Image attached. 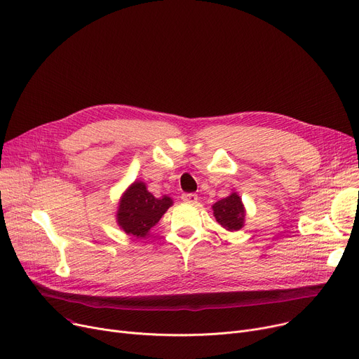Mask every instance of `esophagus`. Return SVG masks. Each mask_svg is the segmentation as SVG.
<instances>
[{
    "instance_id": "34e87169",
    "label": "esophagus",
    "mask_w": 359,
    "mask_h": 359,
    "mask_svg": "<svg viewBox=\"0 0 359 359\" xmlns=\"http://www.w3.org/2000/svg\"><path fill=\"white\" fill-rule=\"evenodd\" d=\"M182 201L185 203H189V204H196L198 201V197L197 194H193V193H188V194H182Z\"/></svg>"
}]
</instances>
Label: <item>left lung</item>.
I'll use <instances>...</instances> for the list:
<instances>
[{
	"label": "left lung",
	"mask_w": 359,
	"mask_h": 359,
	"mask_svg": "<svg viewBox=\"0 0 359 359\" xmlns=\"http://www.w3.org/2000/svg\"><path fill=\"white\" fill-rule=\"evenodd\" d=\"M212 208L213 216L216 217L217 223L222 224L223 229L229 231H236L245 226L246 210L242 203V198L236 191L216 201L212 205Z\"/></svg>",
	"instance_id": "left-lung-1"
}]
</instances>
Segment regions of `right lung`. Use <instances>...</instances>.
Segmentation results:
<instances>
[{"instance_id":"1","label":"right lung","mask_w":359,"mask_h":359,"mask_svg":"<svg viewBox=\"0 0 359 359\" xmlns=\"http://www.w3.org/2000/svg\"><path fill=\"white\" fill-rule=\"evenodd\" d=\"M172 204L171 197H155L147 191L143 181H135L120 197L116 222L126 235L146 239L151 235V229Z\"/></svg>"}]
</instances>
